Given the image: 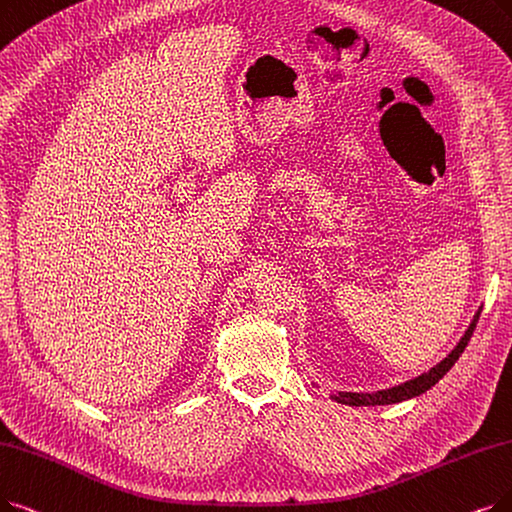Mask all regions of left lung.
<instances>
[{
  "mask_svg": "<svg viewBox=\"0 0 512 512\" xmlns=\"http://www.w3.org/2000/svg\"><path fill=\"white\" fill-rule=\"evenodd\" d=\"M479 315L481 311L475 315L473 323L468 325L466 334L462 336V340L458 342L456 349L449 353L439 365H435L433 370H428L426 374L410 380V382H403L399 386H393V388H386V391H378V393H338L334 395V399L338 403H344V405H388V403H399V401H405V399H412V397H418L422 393H426L428 388L435 386L449 370H452V365L460 359V355L464 353L466 344L470 340V336H473L475 327H477V321H479Z\"/></svg>",
  "mask_w": 512,
  "mask_h": 512,
  "instance_id": "obj_1",
  "label": "left lung"
}]
</instances>
